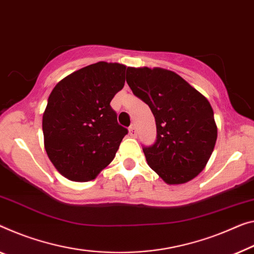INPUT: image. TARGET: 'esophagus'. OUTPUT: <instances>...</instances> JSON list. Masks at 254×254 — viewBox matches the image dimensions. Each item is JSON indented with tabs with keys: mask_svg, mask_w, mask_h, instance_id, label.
<instances>
[{
	"mask_svg": "<svg viewBox=\"0 0 254 254\" xmlns=\"http://www.w3.org/2000/svg\"><path fill=\"white\" fill-rule=\"evenodd\" d=\"M128 129H129V135L131 136V137H135L136 136V134H137V132H136V128H135V125L132 124V125H130L129 126V128H128Z\"/></svg>",
	"mask_w": 254,
	"mask_h": 254,
	"instance_id": "esophagus-1",
	"label": "esophagus"
}]
</instances>
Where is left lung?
<instances>
[{"label":"left lung","mask_w":254,"mask_h":254,"mask_svg":"<svg viewBox=\"0 0 254 254\" xmlns=\"http://www.w3.org/2000/svg\"><path fill=\"white\" fill-rule=\"evenodd\" d=\"M126 80L155 118L157 139L143 146L147 165L170 185L196 177L217 140L209 101L176 72L162 68H128Z\"/></svg>","instance_id":"8db88e82"}]
</instances>
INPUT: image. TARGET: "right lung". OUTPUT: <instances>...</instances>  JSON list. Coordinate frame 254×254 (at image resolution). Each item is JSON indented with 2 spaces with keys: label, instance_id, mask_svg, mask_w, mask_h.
<instances>
[{
  "label": "right lung",
  "instance_id": "add662e5",
  "mask_svg": "<svg viewBox=\"0 0 254 254\" xmlns=\"http://www.w3.org/2000/svg\"><path fill=\"white\" fill-rule=\"evenodd\" d=\"M127 69L97 62L70 73L51 92L43 114L44 146L51 162L70 181L94 179L128 132L110 105L124 87Z\"/></svg>",
  "mask_w": 254,
  "mask_h": 254
}]
</instances>
